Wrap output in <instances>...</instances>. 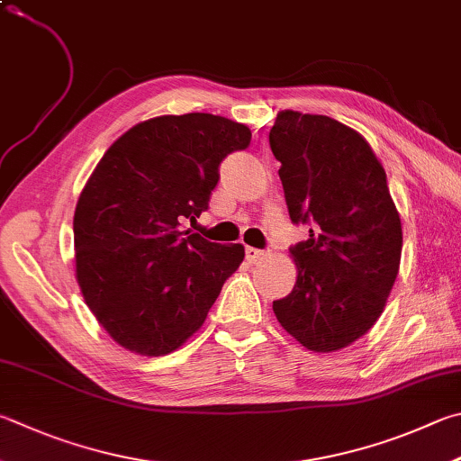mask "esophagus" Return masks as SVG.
Wrapping results in <instances>:
<instances>
[{"instance_id":"1","label":"esophagus","mask_w":461,"mask_h":461,"mask_svg":"<svg viewBox=\"0 0 461 461\" xmlns=\"http://www.w3.org/2000/svg\"><path fill=\"white\" fill-rule=\"evenodd\" d=\"M246 258H248V262L256 264V262H259V259L266 258V252H262V249H256V248H246Z\"/></svg>"}]
</instances>
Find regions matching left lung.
<instances>
[{"instance_id":"8db88e82","label":"left lung","mask_w":461,"mask_h":461,"mask_svg":"<svg viewBox=\"0 0 461 461\" xmlns=\"http://www.w3.org/2000/svg\"><path fill=\"white\" fill-rule=\"evenodd\" d=\"M270 149L292 221L312 223L274 314L304 348L334 353L373 329L397 280L403 230L387 173L361 132L324 114L278 113Z\"/></svg>"}]
</instances>
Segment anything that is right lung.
I'll return each mask as SVG.
<instances>
[{"mask_svg":"<svg viewBox=\"0 0 461 461\" xmlns=\"http://www.w3.org/2000/svg\"><path fill=\"white\" fill-rule=\"evenodd\" d=\"M252 140L246 124L207 113L163 114L108 147L74 212V264L85 303L116 345L143 357L177 350L202 329L241 244L191 230L220 165Z\"/></svg>","mask_w":461,"mask_h":461,"instance_id":"right-lung-1","label":"right lung"}]
</instances>
